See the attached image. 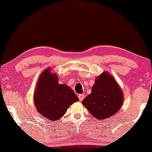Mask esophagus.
<instances>
[{"label": "esophagus", "instance_id": "esophagus-1", "mask_svg": "<svg viewBox=\"0 0 152 152\" xmlns=\"http://www.w3.org/2000/svg\"><path fill=\"white\" fill-rule=\"evenodd\" d=\"M78 97H79V99H80V101H82L84 98V94L78 95Z\"/></svg>", "mask_w": 152, "mask_h": 152}]
</instances>
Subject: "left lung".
<instances>
[{"label": "left lung", "mask_w": 152, "mask_h": 152, "mask_svg": "<svg viewBox=\"0 0 152 152\" xmlns=\"http://www.w3.org/2000/svg\"><path fill=\"white\" fill-rule=\"evenodd\" d=\"M82 104L98 120L107 119L117 113L123 104V93L116 80L104 72L95 78L91 93Z\"/></svg>", "instance_id": "left-lung-1"}]
</instances>
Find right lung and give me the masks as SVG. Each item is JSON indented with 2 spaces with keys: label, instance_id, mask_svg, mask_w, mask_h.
<instances>
[{
  "label": "right lung",
  "instance_id": "1",
  "mask_svg": "<svg viewBox=\"0 0 152 152\" xmlns=\"http://www.w3.org/2000/svg\"><path fill=\"white\" fill-rule=\"evenodd\" d=\"M79 98L69 86L58 83L57 74L50 68L42 72L34 93L37 111L43 118L57 122L66 113L72 104Z\"/></svg>",
  "mask_w": 152,
  "mask_h": 152
}]
</instances>
